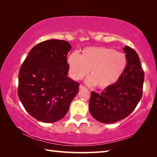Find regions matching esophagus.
Segmentation results:
<instances>
[{"instance_id":"34e87169","label":"esophagus","mask_w":157,"mask_h":157,"mask_svg":"<svg viewBox=\"0 0 157 157\" xmlns=\"http://www.w3.org/2000/svg\"><path fill=\"white\" fill-rule=\"evenodd\" d=\"M79 90H82V89H86V87H85L84 86H83V85L80 84V85H79Z\"/></svg>"}]
</instances>
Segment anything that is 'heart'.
Wrapping results in <instances>:
<instances>
[{
	"label": "heart",
	"instance_id": "1",
	"mask_svg": "<svg viewBox=\"0 0 157 157\" xmlns=\"http://www.w3.org/2000/svg\"><path fill=\"white\" fill-rule=\"evenodd\" d=\"M67 63L71 76L75 80L83 78L89 73L86 83L97 85L104 89L115 84L125 71L127 59L125 54L111 48L92 46L85 48L80 55L72 52Z\"/></svg>",
	"mask_w": 157,
	"mask_h": 157
}]
</instances>
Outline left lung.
<instances>
[{
	"label": "left lung",
	"instance_id": "1",
	"mask_svg": "<svg viewBox=\"0 0 157 157\" xmlns=\"http://www.w3.org/2000/svg\"><path fill=\"white\" fill-rule=\"evenodd\" d=\"M123 50L127 64L121 78L101 94L91 92L90 113L102 123H113L125 118L136 108L142 97L144 72L139 55L127 46Z\"/></svg>",
	"mask_w": 157,
	"mask_h": 157
}]
</instances>
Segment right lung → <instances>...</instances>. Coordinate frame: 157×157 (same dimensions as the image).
Wrapping results in <instances>:
<instances>
[{
  "label": "right lung",
  "mask_w": 157,
  "mask_h": 157,
  "mask_svg": "<svg viewBox=\"0 0 157 157\" xmlns=\"http://www.w3.org/2000/svg\"><path fill=\"white\" fill-rule=\"evenodd\" d=\"M68 41L51 39L31 49L18 73V95L36 120L55 123L67 113L79 84L68 76Z\"/></svg>",
  "instance_id": "1"
}]
</instances>
